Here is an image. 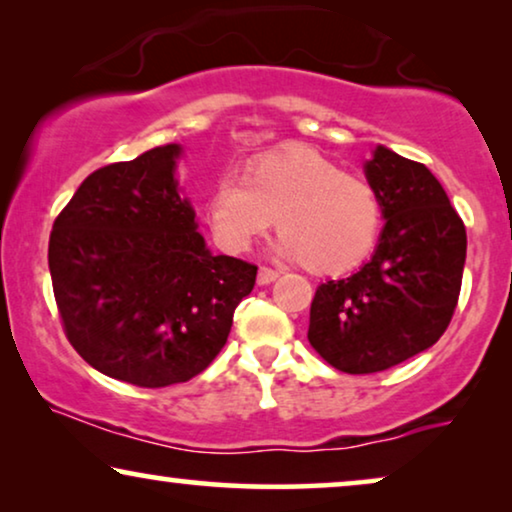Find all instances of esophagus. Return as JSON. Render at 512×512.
Listing matches in <instances>:
<instances>
[{"instance_id":"esophagus-1","label":"esophagus","mask_w":512,"mask_h":512,"mask_svg":"<svg viewBox=\"0 0 512 512\" xmlns=\"http://www.w3.org/2000/svg\"><path fill=\"white\" fill-rule=\"evenodd\" d=\"M277 277H279V272L272 270V268H265V265H263L261 270H258V284H261V286L275 282Z\"/></svg>"}]
</instances>
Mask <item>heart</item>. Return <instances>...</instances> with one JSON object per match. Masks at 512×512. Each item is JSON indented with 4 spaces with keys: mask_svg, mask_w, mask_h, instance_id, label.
I'll return each mask as SVG.
<instances>
[{
    "mask_svg": "<svg viewBox=\"0 0 512 512\" xmlns=\"http://www.w3.org/2000/svg\"><path fill=\"white\" fill-rule=\"evenodd\" d=\"M205 212L223 251L242 254L279 223L277 254L305 258L312 270L361 261L380 228L375 188L307 149L258 160L247 177L223 174Z\"/></svg>",
    "mask_w": 512,
    "mask_h": 512,
    "instance_id": "heart-1",
    "label": "heart"
}]
</instances>
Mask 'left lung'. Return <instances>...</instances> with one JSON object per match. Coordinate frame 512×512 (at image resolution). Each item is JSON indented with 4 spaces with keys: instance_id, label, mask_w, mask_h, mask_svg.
<instances>
[{
    "instance_id": "1",
    "label": "left lung",
    "mask_w": 512,
    "mask_h": 512,
    "mask_svg": "<svg viewBox=\"0 0 512 512\" xmlns=\"http://www.w3.org/2000/svg\"><path fill=\"white\" fill-rule=\"evenodd\" d=\"M384 228L354 275L314 293L307 340L349 375L380 373L436 345L457 307L466 228L429 167L375 146L366 167Z\"/></svg>"
}]
</instances>
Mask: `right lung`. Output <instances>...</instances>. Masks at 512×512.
Segmentation results:
<instances>
[{
  "mask_svg": "<svg viewBox=\"0 0 512 512\" xmlns=\"http://www.w3.org/2000/svg\"><path fill=\"white\" fill-rule=\"evenodd\" d=\"M179 156L165 144L95 170L48 242L67 340L95 370L146 389L191 380L216 359L258 270L207 249Z\"/></svg>",
  "mask_w": 512,
  "mask_h": 512,
  "instance_id": "obj_1",
  "label": "right lung"
}]
</instances>
